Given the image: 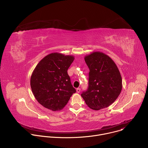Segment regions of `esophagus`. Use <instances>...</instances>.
Here are the masks:
<instances>
[{
    "mask_svg": "<svg viewBox=\"0 0 148 148\" xmlns=\"http://www.w3.org/2000/svg\"><path fill=\"white\" fill-rule=\"evenodd\" d=\"M76 91H77V92L79 93V92H80V91H81V89H80L79 88H77V89H76Z\"/></svg>",
    "mask_w": 148,
    "mask_h": 148,
    "instance_id": "esophagus-1",
    "label": "esophagus"
}]
</instances>
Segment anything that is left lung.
Here are the masks:
<instances>
[{
	"mask_svg": "<svg viewBox=\"0 0 148 148\" xmlns=\"http://www.w3.org/2000/svg\"><path fill=\"white\" fill-rule=\"evenodd\" d=\"M84 59L90 69L88 88L81 95L93 110L107 108L121 92L122 81L120 72L114 61L102 52H92Z\"/></svg>",
	"mask_w": 148,
	"mask_h": 148,
	"instance_id": "obj_1",
	"label": "left lung"
}]
</instances>
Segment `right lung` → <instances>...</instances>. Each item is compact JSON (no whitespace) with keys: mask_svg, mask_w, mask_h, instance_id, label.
Returning a JSON list of instances; mask_svg holds the SVG:
<instances>
[{"mask_svg":"<svg viewBox=\"0 0 148 148\" xmlns=\"http://www.w3.org/2000/svg\"><path fill=\"white\" fill-rule=\"evenodd\" d=\"M74 60L71 55L53 53L38 63L30 78V86L42 106L53 111L61 110L76 92L67 73Z\"/></svg>","mask_w":148,"mask_h":148,"instance_id":"obj_1","label":"right lung"}]
</instances>
